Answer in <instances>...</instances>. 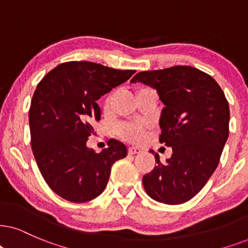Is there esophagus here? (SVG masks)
<instances>
[{"instance_id": "obj_1", "label": "esophagus", "mask_w": 248, "mask_h": 248, "mask_svg": "<svg viewBox=\"0 0 248 248\" xmlns=\"http://www.w3.org/2000/svg\"><path fill=\"white\" fill-rule=\"evenodd\" d=\"M140 147H136V146L128 147V153H129V155H136V153H140Z\"/></svg>"}]
</instances>
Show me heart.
Returning <instances> with one entry per match:
<instances>
[{
    "instance_id": "heart-1",
    "label": "heart",
    "mask_w": 248,
    "mask_h": 248,
    "mask_svg": "<svg viewBox=\"0 0 248 248\" xmlns=\"http://www.w3.org/2000/svg\"><path fill=\"white\" fill-rule=\"evenodd\" d=\"M119 134L128 142H140L145 136V128L139 124H122L119 126Z\"/></svg>"
}]
</instances>
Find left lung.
Wrapping results in <instances>:
<instances>
[{"label":"left lung","instance_id":"obj_1","mask_svg":"<svg viewBox=\"0 0 248 248\" xmlns=\"http://www.w3.org/2000/svg\"><path fill=\"white\" fill-rule=\"evenodd\" d=\"M131 82L156 89L165 108L159 142L173 153L143 176L152 199L180 205L205 186L217 167L229 136V103L211 75L191 66H173L137 73Z\"/></svg>","mask_w":248,"mask_h":248}]
</instances>
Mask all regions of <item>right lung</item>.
I'll return each mask as SVG.
<instances>
[{"label":"right lung","mask_w":248,"mask_h":248,"mask_svg":"<svg viewBox=\"0 0 248 248\" xmlns=\"http://www.w3.org/2000/svg\"><path fill=\"white\" fill-rule=\"evenodd\" d=\"M133 70H115L92 62H66L45 75L30 108L31 144L41 174L50 189L72 202L98 197L108 184L112 165L127 155L124 144L109 140L101 153L88 149L101 120L97 101L124 83Z\"/></svg>","instance_id":"1"}]
</instances>
